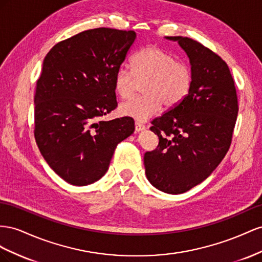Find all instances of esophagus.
<instances>
[{"label": "esophagus", "mask_w": 262, "mask_h": 262, "mask_svg": "<svg viewBox=\"0 0 262 262\" xmlns=\"http://www.w3.org/2000/svg\"><path fill=\"white\" fill-rule=\"evenodd\" d=\"M144 129H145V125L143 123H140V122H136L135 123V130L136 132H141V130H144Z\"/></svg>", "instance_id": "1"}]
</instances>
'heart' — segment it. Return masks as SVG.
<instances>
[{
    "label": "heart",
    "instance_id": "b5f03b06",
    "mask_svg": "<svg viewBox=\"0 0 262 262\" xmlns=\"http://www.w3.org/2000/svg\"><path fill=\"white\" fill-rule=\"evenodd\" d=\"M132 71L122 66L114 76V90L121 99H128L135 90L136 81H145L143 96L133 98L119 106L124 116L146 121L161 110L173 107L189 94L192 72L183 62L176 61L169 52L156 46L140 49L133 57Z\"/></svg>",
    "mask_w": 262,
    "mask_h": 262
}]
</instances>
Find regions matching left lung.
Here are the masks:
<instances>
[{
    "label": "left lung",
    "mask_w": 262,
    "mask_h": 262,
    "mask_svg": "<svg viewBox=\"0 0 262 262\" xmlns=\"http://www.w3.org/2000/svg\"><path fill=\"white\" fill-rule=\"evenodd\" d=\"M186 52L192 85L178 105L151 122L159 144L144 156L148 181L169 194H181L203 182L227 154L238 101L227 63L188 37L170 36Z\"/></svg>",
    "instance_id": "obj_1"
}]
</instances>
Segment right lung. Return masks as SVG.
<instances>
[{"mask_svg": "<svg viewBox=\"0 0 262 262\" xmlns=\"http://www.w3.org/2000/svg\"><path fill=\"white\" fill-rule=\"evenodd\" d=\"M135 39L134 31L89 29L58 42L43 59L34 135L49 167L72 185L100 180L116 146L135 130L128 116L100 121L117 106L114 76Z\"/></svg>", "mask_w": 262, "mask_h": 262, "instance_id": "add662e5", "label": "right lung"}]
</instances>
